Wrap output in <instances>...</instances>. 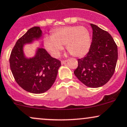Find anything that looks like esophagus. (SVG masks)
Segmentation results:
<instances>
[{"instance_id": "obj_1", "label": "esophagus", "mask_w": 127, "mask_h": 127, "mask_svg": "<svg viewBox=\"0 0 127 127\" xmlns=\"http://www.w3.org/2000/svg\"><path fill=\"white\" fill-rule=\"evenodd\" d=\"M66 62H67L66 60H63L61 62V63H62V65H63V64H65L66 63Z\"/></svg>"}]
</instances>
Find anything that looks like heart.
Returning a JSON list of instances; mask_svg holds the SVG:
<instances>
[{"instance_id":"heart-1","label":"heart","mask_w":127,"mask_h":127,"mask_svg":"<svg viewBox=\"0 0 127 127\" xmlns=\"http://www.w3.org/2000/svg\"><path fill=\"white\" fill-rule=\"evenodd\" d=\"M47 51L57 57L65 45L70 54L76 57H83L88 53L91 45L89 31L85 27L68 26L57 28L51 32L50 38L44 39Z\"/></svg>"}]
</instances>
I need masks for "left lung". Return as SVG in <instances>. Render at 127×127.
Masks as SVG:
<instances>
[{
  "label": "left lung",
  "instance_id": "8db88e82",
  "mask_svg": "<svg viewBox=\"0 0 127 127\" xmlns=\"http://www.w3.org/2000/svg\"><path fill=\"white\" fill-rule=\"evenodd\" d=\"M93 30L89 51L85 57L78 59V67L74 73L77 79L89 88L105 85L114 71L118 60V48L108 32L91 24Z\"/></svg>",
  "mask_w": 127,
  "mask_h": 127
}]
</instances>
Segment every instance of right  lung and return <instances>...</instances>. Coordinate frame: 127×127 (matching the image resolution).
Segmentation results:
<instances>
[{
  "instance_id": "obj_1",
  "label": "right lung",
  "mask_w": 127,
  "mask_h": 127,
  "mask_svg": "<svg viewBox=\"0 0 127 127\" xmlns=\"http://www.w3.org/2000/svg\"><path fill=\"white\" fill-rule=\"evenodd\" d=\"M42 35L40 27L30 29L16 42L9 59L10 70L16 83L25 91L35 94L51 88L61 66L60 61L51 57L43 48H36L33 57L25 56V45L40 40Z\"/></svg>"
}]
</instances>
